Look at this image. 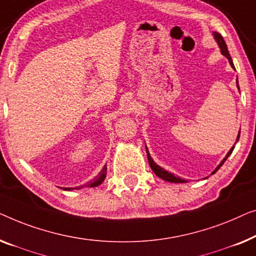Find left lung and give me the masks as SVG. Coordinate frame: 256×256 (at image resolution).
<instances>
[{
    "label": "left lung",
    "mask_w": 256,
    "mask_h": 256,
    "mask_svg": "<svg viewBox=\"0 0 256 256\" xmlns=\"http://www.w3.org/2000/svg\"><path fill=\"white\" fill-rule=\"evenodd\" d=\"M214 39H216V42H218V45H219V48H220V51H222V56H225L226 58H228V62H230V64H231L232 66V68L233 70H236L234 68V64H233V61H232V58H231V56H230V53H228V46H226V42H225V40L224 39H222V37L220 34H218V32H214ZM236 86H238V88H239V84H238V80H236ZM239 136H240V131H239V134H238V138H236V142L238 140H239ZM233 150H234V146H232V148L230 150V152L226 154V156L224 158V159H222V161L220 164H218V167L214 169V172H212V174H214L218 170L219 168L222 167V164L225 162L226 161V159H228V158L231 156V153L233 152ZM146 152H147V159H148V162H150V168H152V170L156 172V175H158L159 176L160 178H162V180H164V181H168V182H172V183H183V182H186L184 180H182L181 178H178V176H175V175H172V172H168L167 170H164V168H161L160 166H158L156 162H154L153 161V159L152 158H150V153H148V150H147V147H146Z\"/></svg>",
    "instance_id": "obj_1"
}]
</instances>
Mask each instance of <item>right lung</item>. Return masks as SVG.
I'll use <instances>...</instances> for the list:
<instances>
[{
  "label": "right lung",
  "instance_id": "obj_1",
  "mask_svg": "<svg viewBox=\"0 0 256 256\" xmlns=\"http://www.w3.org/2000/svg\"><path fill=\"white\" fill-rule=\"evenodd\" d=\"M106 164L103 167V169L100 172V174L96 176V178H94L92 181H90L88 183V184H86V186H76V188L75 189H81V188H84V186H100V183H102L103 181H104V178H106ZM74 188H64V190H73Z\"/></svg>",
  "mask_w": 256,
  "mask_h": 256
}]
</instances>
